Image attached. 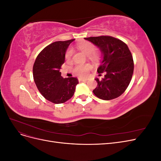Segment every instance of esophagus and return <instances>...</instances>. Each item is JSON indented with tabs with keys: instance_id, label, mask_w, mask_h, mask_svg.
I'll use <instances>...</instances> for the list:
<instances>
[{
	"instance_id": "34e87169",
	"label": "esophagus",
	"mask_w": 161,
	"mask_h": 161,
	"mask_svg": "<svg viewBox=\"0 0 161 161\" xmlns=\"http://www.w3.org/2000/svg\"><path fill=\"white\" fill-rule=\"evenodd\" d=\"M86 80H87L86 79H79V82H84V81H86Z\"/></svg>"
}]
</instances>
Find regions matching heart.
Here are the masks:
<instances>
[{
    "instance_id": "heart-1",
    "label": "heart",
    "mask_w": 161,
    "mask_h": 161,
    "mask_svg": "<svg viewBox=\"0 0 161 161\" xmlns=\"http://www.w3.org/2000/svg\"><path fill=\"white\" fill-rule=\"evenodd\" d=\"M77 47L79 49L83 52L85 55L88 56L91 59L96 60L97 58V53H94L96 47L95 46L90 42L83 41L79 42L77 44ZM72 55V51L71 49L67 50L65 53V58L67 60H70ZM91 69V66L89 64H77L75 67L73 72L77 76L80 77H84L88 74L89 71Z\"/></svg>"
}]
</instances>
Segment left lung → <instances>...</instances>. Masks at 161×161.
<instances>
[{"mask_svg":"<svg viewBox=\"0 0 161 161\" xmlns=\"http://www.w3.org/2000/svg\"><path fill=\"white\" fill-rule=\"evenodd\" d=\"M85 39L99 47L102 53V62L97 72L99 74L104 72L105 75L101 79H95L97 86L92 91L93 93L107 101L119 97L128 86L134 72L133 58L128 46L111 36Z\"/></svg>","mask_w":161,"mask_h":161,"instance_id":"8db88e82","label":"left lung"}]
</instances>
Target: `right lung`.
<instances>
[{
    "label": "right lung",
    "instance_id": "obj_1",
    "mask_svg": "<svg viewBox=\"0 0 161 161\" xmlns=\"http://www.w3.org/2000/svg\"><path fill=\"white\" fill-rule=\"evenodd\" d=\"M74 40L51 43L39 53L33 64V79L39 91L53 103H63L70 99L79 83L76 78L64 79L60 72L67 48Z\"/></svg>",
    "mask_w": 161,
    "mask_h": 161
}]
</instances>
